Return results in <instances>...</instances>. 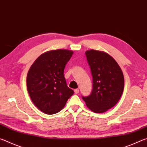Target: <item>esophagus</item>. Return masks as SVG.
Segmentation results:
<instances>
[{"label":"esophagus","mask_w":147,"mask_h":147,"mask_svg":"<svg viewBox=\"0 0 147 147\" xmlns=\"http://www.w3.org/2000/svg\"><path fill=\"white\" fill-rule=\"evenodd\" d=\"M74 93H75L76 94H78L79 93V89H74Z\"/></svg>","instance_id":"obj_1"}]
</instances>
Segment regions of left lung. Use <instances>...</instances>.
I'll return each mask as SVG.
<instances>
[{
  "label": "left lung",
  "instance_id": "8db88e82",
  "mask_svg": "<svg viewBox=\"0 0 147 147\" xmlns=\"http://www.w3.org/2000/svg\"><path fill=\"white\" fill-rule=\"evenodd\" d=\"M86 55L93 76V89L82 99L92 111L104 113L118 102L123 93V73L115 59L104 52L90 50Z\"/></svg>",
  "mask_w": 147,
  "mask_h": 147
}]
</instances>
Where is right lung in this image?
<instances>
[{
    "label": "right lung",
    "mask_w": 147,
    "mask_h": 147,
    "mask_svg": "<svg viewBox=\"0 0 147 147\" xmlns=\"http://www.w3.org/2000/svg\"><path fill=\"white\" fill-rule=\"evenodd\" d=\"M73 52L58 49L39 56L30 68L26 78L30 97L39 110L48 115L61 111L74 91L68 88L64 69Z\"/></svg>",
    "instance_id": "add662e5"
}]
</instances>
